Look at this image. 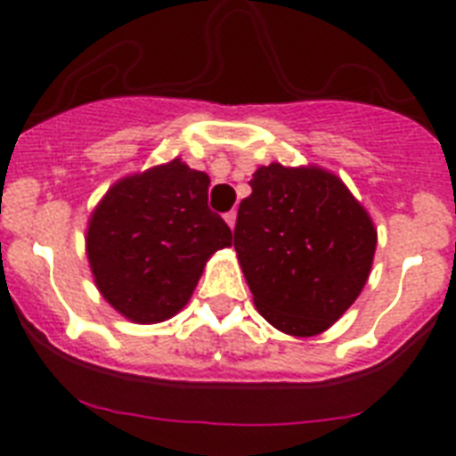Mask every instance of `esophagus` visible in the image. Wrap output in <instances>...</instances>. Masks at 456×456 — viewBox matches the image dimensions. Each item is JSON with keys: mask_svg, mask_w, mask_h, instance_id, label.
<instances>
[{"mask_svg": "<svg viewBox=\"0 0 456 456\" xmlns=\"http://www.w3.org/2000/svg\"><path fill=\"white\" fill-rule=\"evenodd\" d=\"M224 219H225V224L231 225V228H235V221H237V212H235V209H231V212H225Z\"/></svg>", "mask_w": 456, "mask_h": 456, "instance_id": "1", "label": "esophagus"}]
</instances>
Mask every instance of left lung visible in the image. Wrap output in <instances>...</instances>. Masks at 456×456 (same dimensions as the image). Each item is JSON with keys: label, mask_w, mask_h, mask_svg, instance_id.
Listing matches in <instances>:
<instances>
[{"label": "left lung", "mask_w": 456, "mask_h": 456, "mask_svg": "<svg viewBox=\"0 0 456 456\" xmlns=\"http://www.w3.org/2000/svg\"><path fill=\"white\" fill-rule=\"evenodd\" d=\"M240 203L235 251L260 315L288 336H317L356 301L377 231L338 175L269 164Z\"/></svg>", "instance_id": "left-lung-1"}]
</instances>
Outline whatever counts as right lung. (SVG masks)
I'll return each instance as SVG.
<instances>
[{
  "label": "right lung",
  "instance_id": "right-lung-1",
  "mask_svg": "<svg viewBox=\"0 0 456 456\" xmlns=\"http://www.w3.org/2000/svg\"><path fill=\"white\" fill-rule=\"evenodd\" d=\"M208 173L180 159L118 180L93 209L86 256L107 304L136 324L173 317L232 232L208 208Z\"/></svg>",
  "mask_w": 456,
  "mask_h": 456
}]
</instances>
